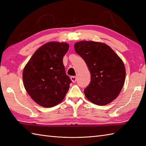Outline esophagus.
Wrapping results in <instances>:
<instances>
[{
  "mask_svg": "<svg viewBox=\"0 0 146 146\" xmlns=\"http://www.w3.org/2000/svg\"><path fill=\"white\" fill-rule=\"evenodd\" d=\"M71 81H72V82L75 83L76 82V76H71Z\"/></svg>",
  "mask_w": 146,
  "mask_h": 146,
  "instance_id": "esophagus-1",
  "label": "esophagus"
}]
</instances>
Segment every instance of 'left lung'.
Segmentation results:
<instances>
[{
	"instance_id": "8db88e82",
	"label": "left lung",
	"mask_w": 146,
	"mask_h": 146,
	"mask_svg": "<svg viewBox=\"0 0 146 146\" xmlns=\"http://www.w3.org/2000/svg\"><path fill=\"white\" fill-rule=\"evenodd\" d=\"M75 50L87 64L91 81L84 93L88 100L105 105L115 99L124 84L125 68L122 60L104 43L80 41Z\"/></svg>"
}]
</instances>
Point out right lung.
<instances>
[{"label": "right lung", "instance_id": "right-lung-1", "mask_svg": "<svg viewBox=\"0 0 146 146\" xmlns=\"http://www.w3.org/2000/svg\"><path fill=\"white\" fill-rule=\"evenodd\" d=\"M65 42H50L37 49L24 67L23 78L27 94L36 103L52 107L63 100L71 80L63 58L68 51Z\"/></svg>", "mask_w": 146, "mask_h": 146}]
</instances>
